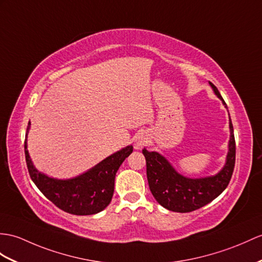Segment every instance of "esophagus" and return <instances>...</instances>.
<instances>
[{
	"label": "esophagus",
	"mask_w": 262,
	"mask_h": 262,
	"mask_svg": "<svg viewBox=\"0 0 262 262\" xmlns=\"http://www.w3.org/2000/svg\"><path fill=\"white\" fill-rule=\"evenodd\" d=\"M148 142H149L148 136H146L145 133H143V132L139 133L138 137L136 138V143H135L136 149H141L142 146H144Z\"/></svg>",
	"instance_id": "esophagus-1"
}]
</instances>
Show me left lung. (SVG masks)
Masks as SVG:
<instances>
[{
	"label": "left lung",
	"instance_id": "obj_1",
	"mask_svg": "<svg viewBox=\"0 0 262 262\" xmlns=\"http://www.w3.org/2000/svg\"><path fill=\"white\" fill-rule=\"evenodd\" d=\"M214 94L227 107L218 89L209 82ZM228 109V107H227ZM230 139L223 168L213 176L205 178H188L179 173L167 158L156 151L142 150L146 161V178L151 193L163 208L174 212H191L208 205L225 190L231 179L235 161V142L233 126L229 116Z\"/></svg>",
	"mask_w": 262,
	"mask_h": 262
}]
</instances>
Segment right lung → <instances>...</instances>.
<instances>
[{
  "label": "right lung",
  "mask_w": 262,
  "mask_h": 262,
  "mask_svg": "<svg viewBox=\"0 0 262 262\" xmlns=\"http://www.w3.org/2000/svg\"><path fill=\"white\" fill-rule=\"evenodd\" d=\"M29 130L30 123L24 142L29 173L32 181L50 201L63 211L76 215L95 214L109 206L114 192L117 171L132 153V145L113 153L84 173L70 179H56L42 173L34 167L28 150Z\"/></svg>",
  "instance_id": "right-lung-1"
}]
</instances>
